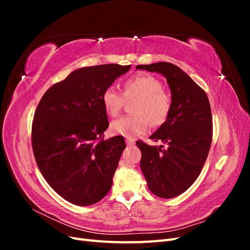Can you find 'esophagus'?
I'll return each instance as SVG.
<instances>
[{"label": "esophagus", "mask_w": 250, "mask_h": 250, "mask_svg": "<svg viewBox=\"0 0 250 250\" xmlns=\"http://www.w3.org/2000/svg\"><path fill=\"white\" fill-rule=\"evenodd\" d=\"M126 144L128 146H132V145H134V140L131 139V138H127L126 139Z\"/></svg>", "instance_id": "esophagus-1"}]
</instances>
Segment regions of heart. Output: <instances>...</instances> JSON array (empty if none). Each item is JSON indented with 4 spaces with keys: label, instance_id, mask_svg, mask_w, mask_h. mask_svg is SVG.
Masks as SVG:
<instances>
[{
    "label": "heart",
    "instance_id": "obj_1",
    "mask_svg": "<svg viewBox=\"0 0 250 250\" xmlns=\"http://www.w3.org/2000/svg\"><path fill=\"white\" fill-rule=\"evenodd\" d=\"M122 94L113 86L103 90L102 104L107 115L116 117L125 104V99L138 98L133 106L135 115L123 116L110 124L115 134L135 138L145 133L150 122L162 125L169 117L172 108V97L163 88V82L152 75L142 74L125 80Z\"/></svg>",
    "mask_w": 250,
    "mask_h": 250
}]
</instances>
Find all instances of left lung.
I'll list each match as a JSON object with an SVG mask.
<instances>
[{
  "label": "left lung",
  "mask_w": 250,
  "mask_h": 250,
  "mask_svg": "<svg viewBox=\"0 0 250 250\" xmlns=\"http://www.w3.org/2000/svg\"><path fill=\"white\" fill-rule=\"evenodd\" d=\"M135 69L162 74L172 93V108L166 122L151 135L164 146H149L142 141L141 169L149 190L157 197L173 198L183 194L197 179L207 161L213 139V120L206 92L175 64L157 62Z\"/></svg>",
  "instance_id": "8db88e82"
}]
</instances>
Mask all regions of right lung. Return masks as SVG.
<instances>
[{
    "mask_svg": "<svg viewBox=\"0 0 250 250\" xmlns=\"http://www.w3.org/2000/svg\"><path fill=\"white\" fill-rule=\"evenodd\" d=\"M131 65L81 67L43 94L32 122V149L43 178L76 206L100 201L112 185L126 147L121 135L103 139L109 123L103 90Z\"/></svg>",
    "mask_w": 250,
    "mask_h": 250,
    "instance_id": "right-lung-1",
    "label": "right lung"
}]
</instances>
